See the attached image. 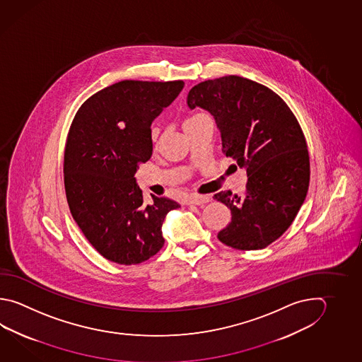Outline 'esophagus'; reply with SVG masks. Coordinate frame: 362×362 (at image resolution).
Wrapping results in <instances>:
<instances>
[{"mask_svg":"<svg viewBox=\"0 0 362 362\" xmlns=\"http://www.w3.org/2000/svg\"><path fill=\"white\" fill-rule=\"evenodd\" d=\"M210 201L209 196H201V194H192L189 199H188V204L189 205H204L207 204Z\"/></svg>","mask_w":362,"mask_h":362,"instance_id":"34e87169","label":"esophagus"}]
</instances>
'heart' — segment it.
Here are the masks:
<instances>
[{"label": "heart", "instance_id": "obj_1", "mask_svg": "<svg viewBox=\"0 0 362 362\" xmlns=\"http://www.w3.org/2000/svg\"><path fill=\"white\" fill-rule=\"evenodd\" d=\"M199 115H201V114H197V115L192 116V117H189V119H188V120H191V119H194V117H197V116H199ZM188 120H187V122H188ZM152 136H153V139H155V136H156V132H155V130H153V133H152Z\"/></svg>", "mask_w": 362, "mask_h": 362}]
</instances>
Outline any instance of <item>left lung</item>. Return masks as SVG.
I'll return each instance as SVG.
<instances>
[{"mask_svg": "<svg viewBox=\"0 0 362 362\" xmlns=\"http://www.w3.org/2000/svg\"><path fill=\"white\" fill-rule=\"evenodd\" d=\"M187 103L214 116L223 152L248 177L243 197L230 191L214 196L232 212L218 240L243 251L265 248L291 226L306 198L310 157L300 124L275 92L242 76L199 83Z\"/></svg>", "mask_w": 362, "mask_h": 362, "instance_id": "1", "label": "left lung"}]
</instances>
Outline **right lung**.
<instances>
[{
  "mask_svg": "<svg viewBox=\"0 0 362 362\" xmlns=\"http://www.w3.org/2000/svg\"><path fill=\"white\" fill-rule=\"evenodd\" d=\"M185 87L183 81H123L89 97L78 110L64 153L69 209L105 259L136 265L163 246V223L175 201L144 204L139 164L152 155L151 124Z\"/></svg>",
  "mask_w": 362,
  "mask_h": 362,
  "instance_id": "right-lung-1",
  "label": "right lung"
}]
</instances>
